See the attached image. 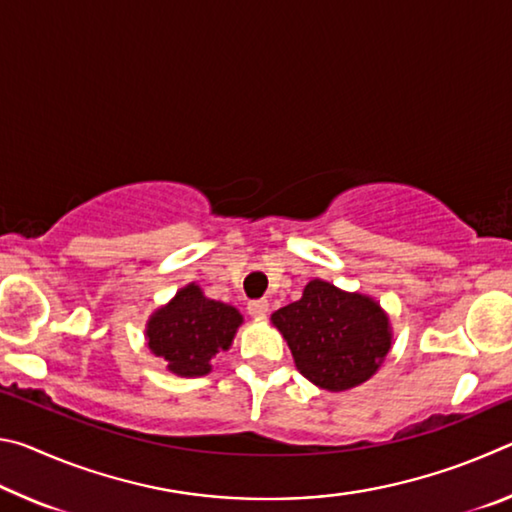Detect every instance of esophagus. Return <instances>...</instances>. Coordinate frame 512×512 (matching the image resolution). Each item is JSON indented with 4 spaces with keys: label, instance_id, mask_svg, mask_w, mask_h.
Returning a JSON list of instances; mask_svg holds the SVG:
<instances>
[{
    "label": "esophagus",
    "instance_id": "1",
    "mask_svg": "<svg viewBox=\"0 0 512 512\" xmlns=\"http://www.w3.org/2000/svg\"><path fill=\"white\" fill-rule=\"evenodd\" d=\"M248 314L253 318H266L268 302L266 300H250L248 302Z\"/></svg>",
    "mask_w": 512,
    "mask_h": 512
}]
</instances>
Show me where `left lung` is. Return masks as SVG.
Instances as JSON below:
<instances>
[{"label": "left lung", "instance_id": "8db88e82", "mask_svg": "<svg viewBox=\"0 0 512 512\" xmlns=\"http://www.w3.org/2000/svg\"><path fill=\"white\" fill-rule=\"evenodd\" d=\"M300 375L329 393L368 381L393 348L391 318L375 298L311 280L302 298L271 314Z\"/></svg>", "mask_w": 512, "mask_h": 512}]
</instances>
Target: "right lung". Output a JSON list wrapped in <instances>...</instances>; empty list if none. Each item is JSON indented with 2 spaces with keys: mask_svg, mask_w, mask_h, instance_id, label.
I'll use <instances>...</instances> for the list:
<instances>
[{
  "mask_svg": "<svg viewBox=\"0 0 512 512\" xmlns=\"http://www.w3.org/2000/svg\"><path fill=\"white\" fill-rule=\"evenodd\" d=\"M241 323L237 307L207 298L196 282H189L149 316L144 343L171 375L203 377L212 372L216 354L232 348Z\"/></svg>",
  "mask_w": 512,
  "mask_h": 512,
  "instance_id": "1",
  "label": "right lung"
}]
</instances>
